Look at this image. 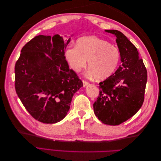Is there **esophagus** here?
I'll list each match as a JSON object with an SVG mask.
<instances>
[{"label": "esophagus", "mask_w": 161, "mask_h": 161, "mask_svg": "<svg viewBox=\"0 0 161 161\" xmlns=\"http://www.w3.org/2000/svg\"><path fill=\"white\" fill-rule=\"evenodd\" d=\"M82 84H83V86L85 87V86H86V85H89V82H87V81L83 80H82Z\"/></svg>", "instance_id": "esophagus-1"}]
</instances>
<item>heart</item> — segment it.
<instances>
[{
  "mask_svg": "<svg viewBox=\"0 0 161 161\" xmlns=\"http://www.w3.org/2000/svg\"><path fill=\"white\" fill-rule=\"evenodd\" d=\"M66 56L72 70L80 71L88 60L89 75L105 80L115 72L120 56L118 48L109 42L90 36L78 39L76 47L68 48Z\"/></svg>",
  "mask_w": 161,
  "mask_h": 161,
  "instance_id": "b5f03b06",
  "label": "heart"
}]
</instances>
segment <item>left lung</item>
Here are the masks:
<instances>
[{"label": "left lung", "mask_w": 161, "mask_h": 161, "mask_svg": "<svg viewBox=\"0 0 161 161\" xmlns=\"http://www.w3.org/2000/svg\"><path fill=\"white\" fill-rule=\"evenodd\" d=\"M116 37L121 65L114 75L99 82V96L93 104L94 113L107 125H119L142 107L147 82V70L137 48L118 30H105Z\"/></svg>", "instance_id": "left-lung-1"}]
</instances>
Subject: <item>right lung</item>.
I'll list each match as a JSON object with an SVG mask.
<instances>
[{
    "label": "right lung",
    "instance_id": "1",
    "mask_svg": "<svg viewBox=\"0 0 161 161\" xmlns=\"http://www.w3.org/2000/svg\"><path fill=\"white\" fill-rule=\"evenodd\" d=\"M70 37L40 35L27 42L14 66L16 92L34 119L55 124L65 118L72 97L82 86L64 56ZM47 54L49 57L45 54Z\"/></svg>",
    "mask_w": 161,
    "mask_h": 161
}]
</instances>
